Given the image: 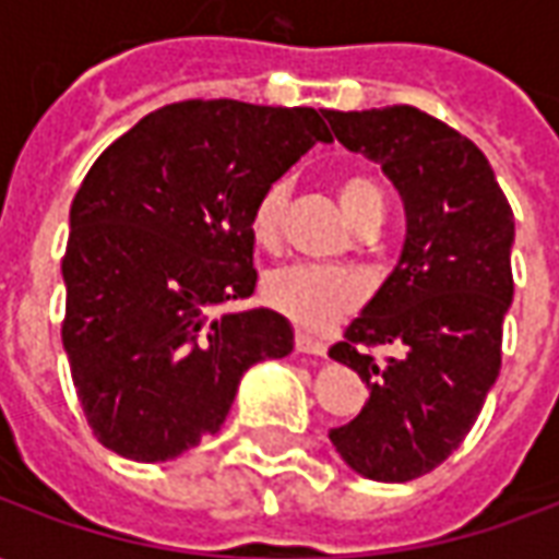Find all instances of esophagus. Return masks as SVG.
I'll return each mask as SVG.
<instances>
[{"label": "esophagus", "instance_id": "obj_1", "mask_svg": "<svg viewBox=\"0 0 559 559\" xmlns=\"http://www.w3.org/2000/svg\"><path fill=\"white\" fill-rule=\"evenodd\" d=\"M296 350L308 353V356H326V344L308 332H296Z\"/></svg>", "mask_w": 559, "mask_h": 559}]
</instances>
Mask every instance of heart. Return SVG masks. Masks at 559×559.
<instances>
[{
  "mask_svg": "<svg viewBox=\"0 0 559 559\" xmlns=\"http://www.w3.org/2000/svg\"><path fill=\"white\" fill-rule=\"evenodd\" d=\"M338 200L344 215L356 224L371 209H383V197L368 176L353 173L338 182ZM284 203H287V185H269L257 197L251 209V233L260 245H272L278 239L281 221H284ZM368 284L359 272L341 266H314V263H290L275 272H269L263 284L266 302L293 320L296 326L323 332L341 317L362 302Z\"/></svg>",
  "mask_w": 559,
  "mask_h": 559,
  "instance_id": "heart-1",
  "label": "heart"
}]
</instances>
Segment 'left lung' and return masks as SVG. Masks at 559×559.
Masks as SVG:
<instances>
[{
	"instance_id": "left-lung-1",
	"label": "left lung",
	"mask_w": 559,
	"mask_h": 559,
	"mask_svg": "<svg viewBox=\"0 0 559 559\" xmlns=\"http://www.w3.org/2000/svg\"><path fill=\"white\" fill-rule=\"evenodd\" d=\"M326 119L383 167L407 215L399 263L329 350L371 392L329 440L365 479L411 481L455 452L500 374L515 218L479 146L440 119L407 104ZM377 343L405 356L377 364L364 350Z\"/></svg>"
}]
</instances>
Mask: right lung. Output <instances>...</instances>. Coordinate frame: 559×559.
<instances>
[{"label":"right lung","instance_id":"1","mask_svg":"<svg viewBox=\"0 0 559 559\" xmlns=\"http://www.w3.org/2000/svg\"><path fill=\"white\" fill-rule=\"evenodd\" d=\"M311 107L167 104L104 148L71 203L62 278L80 407L116 455L155 464L227 419L242 374L293 350L257 287L251 209L317 143Z\"/></svg>","mask_w":559,"mask_h":559}]
</instances>
